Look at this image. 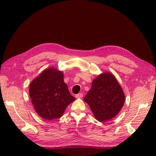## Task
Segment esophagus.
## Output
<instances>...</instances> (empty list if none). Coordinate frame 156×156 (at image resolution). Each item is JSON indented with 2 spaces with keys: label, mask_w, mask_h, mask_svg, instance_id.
<instances>
[{
  "label": "esophagus",
  "mask_w": 156,
  "mask_h": 156,
  "mask_svg": "<svg viewBox=\"0 0 156 156\" xmlns=\"http://www.w3.org/2000/svg\"><path fill=\"white\" fill-rule=\"evenodd\" d=\"M83 93H78V94L76 95H75V97H76V98H81L83 97Z\"/></svg>",
  "instance_id": "obj_1"
}]
</instances>
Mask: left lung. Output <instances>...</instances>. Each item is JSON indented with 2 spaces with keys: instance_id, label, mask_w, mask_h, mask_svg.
<instances>
[{
  "instance_id": "obj_1",
  "label": "left lung",
  "mask_w": 156,
  "mask_h": 156,
  "mask_svg": "<svg viewBox=\"0 0 156 156\" xmlns=\"http://www.w3.org/2000/svg\"><path fill=\"white\" fill-rule=\"evenodd\" d=\"M125 95L115 77L108 72L93 80L91 88L84 98L95 117L106 122L115 117L125 102Z\"/></svg>"
}]
</instances>
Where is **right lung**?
I'll use <instances>...</instances> for the list:
<instances>
[{
	"mask_svg": "<svg viewBox=\"0 0 156 156\" xmlns=\"http://www.w3.org/2000/svg\"><path fill=\"white\" fill-rule=\"evenodd\" d=\"M29 93L37 113L47 120L62 117L67 106L75 100L64 81L63 72L55 68L45 69L34 78Z\"/></svg>",
	"mask_w": 156,
	"mask_h": 156,
	"instance_id": "obj_1",
	"label": "right lung"
}]
</instances>
